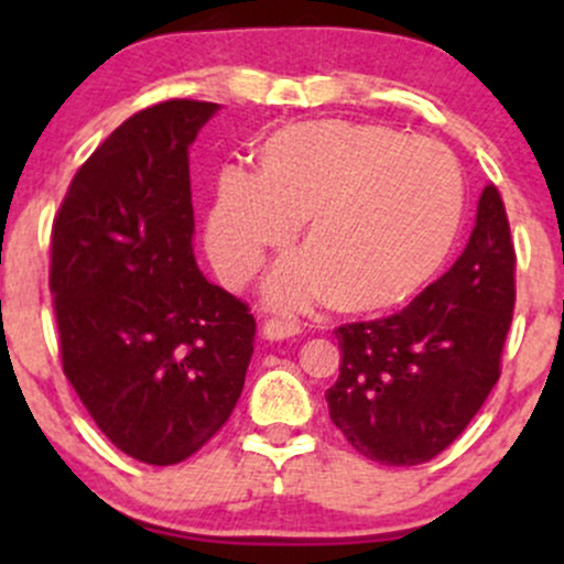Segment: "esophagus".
Listing matches in <instances>:
<instances>
[{
	"label": "esophagus",
	"instance_id": "obj_1",
	"mask_svg": "<svg viewBox=\"0 0 564 564\" xmlns=\"http://www.w3.org/2000/svg\"><path fill=\"white\" fill-rule=\"evenodd\" d=\"M300 334V326H294V323L289 321H264L262 323V339L268 341H283V339H291V336Z\"/></svg>",
	"mask_w": 564,
	"mask_h": 564
}]
</instances>
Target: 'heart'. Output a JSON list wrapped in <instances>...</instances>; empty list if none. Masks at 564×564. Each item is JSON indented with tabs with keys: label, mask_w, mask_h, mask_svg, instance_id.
Returning <instances> with one entry per match:
<instances>
[{
	"label": "heart",
	"mask_w": 564,
	"mask_h": 564,
	"mask_svg": "<svg viewBox=\"0 0 564 564\" xmlns=\"http://www.w3.org/2000/svg\"><path fill=\"white\" fill-rule=\"evenodd\" d=\"M462 217V170L443 145L313 121L264 140L257 174H219L206 249L219 278L241 286L302 223L304 254L268 275L264 300L286 313L328 300L336 313L366 315L405 302L443 268Z\"/></svg>",
	"instance_id": "heart-1"
}]
</instances>
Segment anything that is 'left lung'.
<instances>
[{
  "label": "left lung",
  "instance_id": "1",
  "mask_svg": "<svg viewBox=\"0 0 564 564\" xmlns=\"http://www.w3.org/2000/svg\"><path fill=\"white\" fill-rule=\"evenodd\" d=\"M514 310V246L496 185L477 200L456 264L403 313L336 328L339 379L332 422L355 451L387 467L435 458L464 432L498 381Z\"/></svg>",
  "mask_w": 564,
  "mask_h": 564
}]
</instances>
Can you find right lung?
Masks as SVG:
<instances>
[{
  "label": "right lung",
  "instance_id": "1",
  "mask_svg": "<svg viewBox=\"0 0 564 564\" xmlns=\"http://www.w3.org/2000/svg\"><path fill=\"white\" fill-rule=\"evenodd\" d=\"M217 102L134 113L84 161L53 225L50 291L63 371L100 432L153 467L230 419L254 318L193 254L187 148Z\"/></svg>",
  "mask_w": 564,
  "mask_h": 564
}]
</instances>
